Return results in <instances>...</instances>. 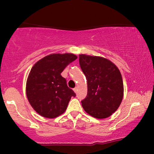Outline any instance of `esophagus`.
Wrapping results in <instances>:
<instances>
[{"mask_svg":"<svg viewBox=\"0 0 154 154\" xmlns=\"http://www.w3.org/2000/svg\"><path fill=\"white\" fill-rule=\"evenodd\" d=\"M73 91H74V92H75V93H76L77 91H78V88H73Z\"/></svg>","mask_w":154,"mask_h":154,"instance_id":"obj_1","label":"esophagus"}]
</instances>
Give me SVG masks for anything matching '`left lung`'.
<instances>
[{
  "mask_svg": "<svg viewBox=\"0 0 154 154\" xmlns=\"http://www.w3.org/2000/svg\"><path fill=\"white\" fill-rule=\"evenodd\" d=\"M79 64L88 82V94L81 101L88 114L105 119L119 108L123 97V82L118 67L110 60L80 54Z\"/></svg>",
  "mask_w": 154,
  "mask_h": 154,
  "instance_id": "left-lung-1",
  "label": "left lung"
}]
</instances>
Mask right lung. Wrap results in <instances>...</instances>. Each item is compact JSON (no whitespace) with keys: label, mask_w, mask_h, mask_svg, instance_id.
Wrapping results in <instances>:
<instances>
[{"label":"right lung","mask_w":154,"mask_h":154,"mask_svg":"<svg viewBox=\"0 0 154 154\" xmlns=\"http://www.w3.org/2000/svg\"><path fill=\"white\" fill-rule=\"evenodd\" d=\"M77 59L73 54H52L33 65L26 81V96L33 109L42 116L54 119L66 111L75 92L61 73Z\"/></svg>","instance_id":"obj_1"}]
</instances>
